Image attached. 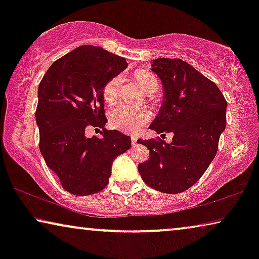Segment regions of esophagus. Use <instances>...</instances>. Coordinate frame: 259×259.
Masks as SVG:
<instances>
[{
	"mask_svg": "<svg viewBox=\"0 0 259 259\" xmlns=\"http://www.w3.org/2000/svg\"><path fill=\"white\" fill-rule=\"evenodd\" d=\"M137 141H138V138L137 137H132V145H133V146H136Z\"/></svg>",
	"mask_w": 259,
	"mask_h": 259,
	"instance_id": "34e87169",
	"label": "esophagus"
}]
</instances>
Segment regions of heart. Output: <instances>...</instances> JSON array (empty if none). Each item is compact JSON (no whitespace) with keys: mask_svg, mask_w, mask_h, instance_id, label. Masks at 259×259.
I'll list each match as a JSON object with an SVG mask.
<instances>
[{"mask_svg":"<svg viewBox=\"0 0 259 259\" xmlns=\"http://www.w3.org/2000/svg\"><path fill=\"white\" fill-rule=\"evenodd\" d=\"M139 86L145 92L158 88V80L147 72H140L137 75ZM123 79L121 75L112 77L104 87V99L107 104L118 101ZM151 119V112L145 108H134L128 105H118L109 113V122L112 127L127 133H136Z\"/></svg>","mask_w":259,"mask_h":259,"instance_id":"heart-1","label":"heart"}]
</instances>
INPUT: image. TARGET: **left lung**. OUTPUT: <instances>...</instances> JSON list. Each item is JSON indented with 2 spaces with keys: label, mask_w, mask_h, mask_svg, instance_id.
I'll return each instance as SVG.
<instances>
[{
  "label": "left lung",
  "mask_w": 259,
  "mask_h": 259,
  "mask_svg": "<svg viewBox=\"0 0 259 259\" xmlns=\"http://www.w3.org/2000/svg\"><path fill=\"white\" fill-rule=\"evenodd\" d=\"M152 70L161 80L164 101L150 128L173 132V139L138 140L151 154L138 169L152 189L180 193L200 179L217 154L228 102L213 81L183 60L155 59Z\"/></svg>",
  "instance_id": "left-lung-1"
}]
</instances>
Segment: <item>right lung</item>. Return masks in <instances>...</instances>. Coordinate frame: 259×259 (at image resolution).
<instances>
[{"label": "right lung", "instance_id": "1", "mask_svg": "<svg viewBox=\"0 0 259 259\" xmlns=\"http://www.w3.org/2000/svg\"><path fill=\"white\" fill-rule=\"evenodd\" d=\"M127 66L121 56L84 45L53 62L38 84L40 151L69 193L88 196L104 190L114 159L132 145L116 130H104L101 138L84 134L88 125L104 129V87Z\"/></svg>", "mask_w": 259, "mask_h": 259}]
</instances>
